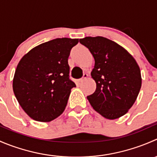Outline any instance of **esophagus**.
Segmentation results:
<instances>
[{"label": "esophagus", "instance_id": "esophagus-1", "mask_svg": "<svg viewBox=\"0 0 157 157\" xmlns=\"http://www.w3.org/2000/svg\"><path fill=\"white\" fill-rule=\"evenodd\" d=\"M87 77H88V75L86 74H83V77H82L81 79H80V80H79V82H80V83H81V82H83V80H85V79H86L87 78Z\"/></svg>", "mask_w": 157, "mask_h": 157}]
</instances>
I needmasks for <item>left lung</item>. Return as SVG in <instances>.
I'll list each match as a JSON object with an SVG mask.
<instances>
[{
	"label": "left lung",
	"mask_w": 157,
	"mask_h": 157,
	"mask_svg": "<svg viewBox=\"0 0 157 157\" xmlns=\"http://www.w3.org/2000/svg\"><path fill=\"white\" fill-rule=\"evenodd\" d=\"M80 42L95 60L91 77L96 89L87 96L90 105L107 119L123 116L134 105L141 87L137 61L126 49L105 37L88 36Z\"/></svg>",
	"instance_id": "obj_1"
}]
</instances>
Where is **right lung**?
Returning <instances> with one entry per match:
<instances>
[{"label": "right lung", "instance_id": "right-lung-1", "mask_svg": "<svg viewBox=\"0 0 157 157\" xmlns=\"http://www.w3.org/2000/svg\"><path fill=\"white\" fill-rule=\"evenodd\" d=\"M78 39L61 38L35 47L19 62L13 90L19 104L33 120L48 122L63 113L71 90L68 57Z\"/></svg>", "mask_w": 157, "mask_h": 157}]
</instances>
